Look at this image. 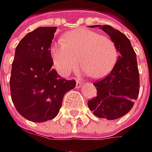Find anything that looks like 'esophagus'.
Returning <instances> with one entry per match:
<instances>
[{"label": "esophagus", "mask_w": 152, "mask_h": 152, "mask_svg": "<svg viewBox=\"0 0 152 152\" xmlns=\"http://www.w3.org/2000/svg\"><path fill=\"white\" fill-rule=\"evenodd\" d=\"M82 83H83V81H80V80H76V88H80L82 86Z\"/></svg>", "instance_id": "1"}]
</instances>
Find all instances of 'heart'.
Returning a JSON list of instances; mask_svg holds the SVG:
<instances>
[{"label": "heart", "instance_id": "obj_1", "mask_svg": "<svg viewBox=\"0 0 152 152\" xmlns=\"http://www.w3.org/2000/svg\"><path fill=\"white\" fill-rule=\"evenodd\" d=\"M50 55L55 68L62 76H68L80 61L83 71L94 77L107 75L118 59V50L112 39L97 32L79 29L65 34L64 41L54 42Z\"/></svg>", "mask_w": 152, "mask_h": 152}]
</instances>
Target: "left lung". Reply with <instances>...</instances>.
Listing matches in <instances>:
<instances>
[{
  "label": "left lung",
  "instance_id": "8db88e82",
  "mask_svg": "<svg viewBox=\"0 0 152 152\" xmlns=\"http://www.w3.org/2000/svg\"><path fill=\"white\" fill-rule=\"evenodd\" d=\"M99 27L115 43L119 55L112 71L105 78L93 83L97 97L87 102L88 107L98 118L117 119L134 106L140 91V76L136 55L128 38L109 25Z\"/></svg>",
  "mask_w": 152,
  "mask_h": 152
}]
</instances>
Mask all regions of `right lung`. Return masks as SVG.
<instances>
[{
    "instance_id": "obj_1",
    "label": "right lung",
    "mask_w": 152,
    "mask_h": 152,
    "mask_svg": "<svg viewBox=\"0 0 152 152\" xmlns=\"http://www.w3.org/2000/svg\"><path fill=\"white\" fill-rule=\"evenodd\" d=\"M56 27H40L19 42L10 77L12 100L28 120L40 123L59 113L64 95L76 86L52 68L50 47Z\"/></svg>"
}]
</instances>
